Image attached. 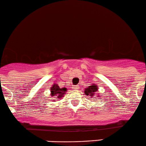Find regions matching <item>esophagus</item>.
<instances>
[{
    "label": "esophagus",
    "instance_id": "esophagus-1",
    "mask_svg": "<svg viewBox=\"0 0 146 146\" xmlns=\"http://www.w3.org/2000/svg\"><path fill=\"white\" fill-rule=\"evenodd\" d=\"M73 88L74 90H78L80 88V87H79V86H74L73 87Z\"/></svg>",
    "mask_w": 146,
    "mask_h": 146
}]
</instances>
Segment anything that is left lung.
Masks as SVG:
<instances>
[{"label":"left lung","mask_w":146,"mask_h":146,"mask_svg":"<svg viewBox=\"0 0 146 146\" xmlns=\"http://www.w3.org/2000/svg\"><path fill=\"white\" fill-rule=\"evenodd\" d=\"M98 90V88L95 85H92V86H89L88 88L85 89V93L86 95H88L91 98H94L95 96H96V92ZM98 96V95H97Z\"/></svg>","instance_id":"obj_1"}]
</instances>
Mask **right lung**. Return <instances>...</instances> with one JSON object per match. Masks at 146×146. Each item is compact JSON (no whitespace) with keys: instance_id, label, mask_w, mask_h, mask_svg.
Returning <instances> with one entry per match:
<instances>
[{"instance_id":"obj_1","label":"right lung","mask_w":146,"mask_h":146,"mask_svg":"<svg viewBox=\"0 0 146 146\" xmlns=\"http://www.w3.org/2000/svg\"><path fill=\"white\" fill-rule=\"evenodd\" d=\"M51 88V96H55L56 98H62L63 96V95L64 94L65 91H66V88H60L59 86L57 84H54Z\"/></svg>"}]
</instances>
